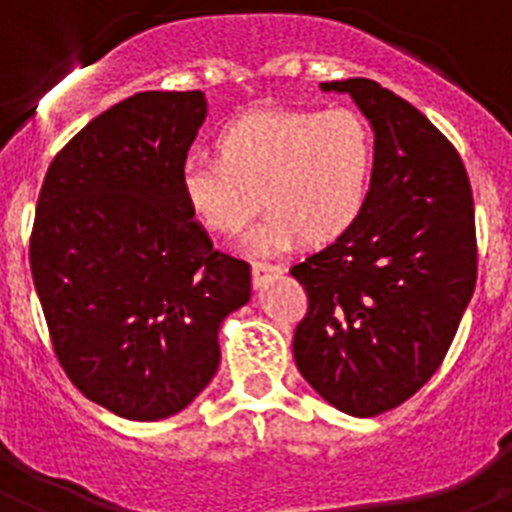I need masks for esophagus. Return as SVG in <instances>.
I'll return each mask as SVG.
<instances>
[{"label": "esophagus", "instance_id": "34e87169", "mask_svg": "<svg viewBox=\"0 0 512 512\" xmlns=\"http://www.w3.org/2000/svg\"><path fill=\"white\" fill-rule=\"evenodd\" d=\"M251 271H253V282L264 284L266 279L282 274L284 266L282 264H266V261H253V269Z\"/></svg>", "mask_w": 512, "mask_h": 512}]
</instances>
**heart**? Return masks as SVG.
I'll use <instances>...</instances> for the list:
<instances>
[{"label": "heart", "mask_w": 512, "mask_h": 512, "mask_svg": "<svg viewBox=\"0 0 512 512\" xmlns=\"http://www.w3.org/2000/svg\"><path fill=\"white\" fill-rule=\"evenodd\" d=\"M217 153H189L179 189L189 212L212 233H238L256 210V253H277L297 238L333 243L361 220L377 174V140L364 115L330 110H261L225 122Z\"/></svg>", "instance_id": "1"}]
</instances>
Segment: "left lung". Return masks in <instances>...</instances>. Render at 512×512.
Returning a JSON list of instances; mask_svg holds the SVG:
<instances>
[{"mask_svg": "<svg viewBox=\"0 0 512 512\" xmlns=\"http://www.w3.org/2000/svg\"><path fill=\"white\" fill-rule=\"evenodd\" d=\"M351 94L377 140L369 207L336 243L295 264L307 315L292 354L333 408L387 413L436 374L477 284L469 176L423 112L372 79L325 81Z\"/></svg>", "mask_w": 512, "mask_h": 512, "instance_id": "obj_1", "label": "left lung"}]
</instances>
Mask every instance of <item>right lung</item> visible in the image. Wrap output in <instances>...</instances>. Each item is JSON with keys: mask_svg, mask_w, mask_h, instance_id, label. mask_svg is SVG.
<instances>
[{"mask_svg": "<svg viewBox=\"0 0 512 512\" xmlns=\"http://www.w3.org/2000/svg\"><path fill=\"white\" fill-rule=\"evenodd\" d=\"M194 92H140L56 153L30 271L76 390L128 420L179 413L220 364L217 330L251 297V266L212 248L179 189L205 122Z\"/></svg>", "mask_w": 512, "mask_h": 512, "instance_id": "right-lung-1", "label": "right lung"}]
</instances>
